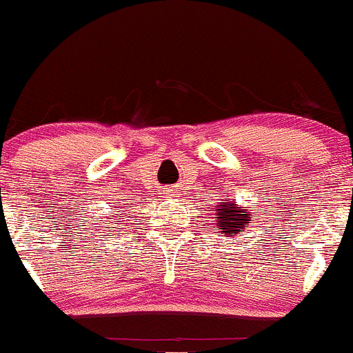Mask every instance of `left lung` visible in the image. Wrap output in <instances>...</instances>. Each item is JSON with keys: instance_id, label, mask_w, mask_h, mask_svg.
<instances>
[{"instance_id": "1", "label": "left lung", "mask_w": 353, "mask_h": 353, "mask_svg": "<svg viewBox=\"0 0 353 353\" xmlns=\"http://www.w3.org/2000/svg\"><path fill=\"white\" fill-rule=\"evenodd\" d=\"M215 227L216 230H220V233H225V235H239L240 232H243V228L250 223V213L247 212L245 208L236 207V203L233 200H220L215 201Z\"/></svg>"}]
</instances>
